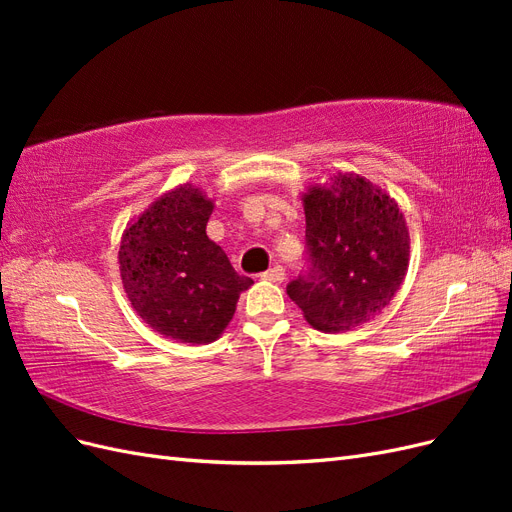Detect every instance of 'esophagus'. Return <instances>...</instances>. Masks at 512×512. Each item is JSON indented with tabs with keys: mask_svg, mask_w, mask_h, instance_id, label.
<instances>
[{
	"mask_svg": "<svg viewBox=\"0 0 512 512\" xmlns=\"http://www.w3.org/2000/svg\"><path fill=\"white\" fill-rule=\"evenodd\" d=\"M260 277H262V280H267V282L280 284V282L286 280V271H284V267H280V265H273L269 271H265Z\"/></svg>",
	"mask_w": 512,
	"mask_h": 512,
	"instance_id": "1",
	"label": "esophagus"
}]
</instances>
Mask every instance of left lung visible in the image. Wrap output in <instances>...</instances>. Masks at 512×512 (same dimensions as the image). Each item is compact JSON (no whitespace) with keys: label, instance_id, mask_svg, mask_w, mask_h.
I'll use <instances>...</instances> for the list:
<instances>
[{"label":"left lung","instance_id":"1","mask_svg":"<svg viewBox=\"0 0 512 512\" xmlns=\"http://www.w3.org/2000/svg\"><path fill=\"white\" fill-rule=\"evenodd\" d=\"M303 194L307 271L286 288L322 333L359 327L391 303L404 282L410 235L395 198L354 173Z\"/></svg>","mask_w":512,"mask_h":512}]
</instances>
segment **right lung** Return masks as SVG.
I'll return each instance as SVG.
<instances>
[{
	"instance_id": "add662e5",
	"label": "right lung",
	"mask_w": 512,
	"mask_h": 512,
	"mask_svg": "<svg viewBox=\"0 0 512 512\" xmlns=\"http://www.w3.org/2000/svg\"><path fill=\"white\" fill-rule=\"evenodd\" d=\"M213 200L183 183L123 230L119 271L136 314L153 331L183 344H211L254 282L232 269L207 237Z\"/></svg>"
}]
</instances>
